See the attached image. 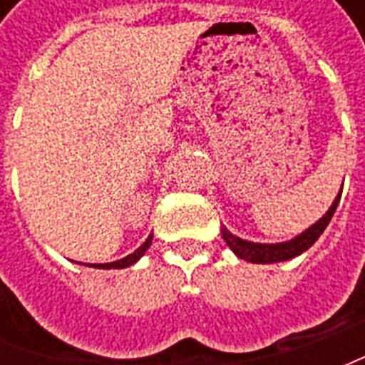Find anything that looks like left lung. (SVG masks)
<instances>
[{"label": "left lung", "instance_id": "8db88e82", "mask_svg": "<svg viewBox=\"0 0 365 365\" xmlns=\"http://www.w3.org/2000/svg\"><path fill=\"white\" fill-rule=\"evenodd\" d=\"M340 195H342V190L338 191V195L332 201V205L329 207V211L322 215L319 221L313 222L309 229L303 230L297 237L289 238V240H283V242H252V240H246V238L232 235L225 225L221 227L222 238L240 260L252 262V264H275V262L291 260V258H295L299 254L309 250L319 240V237L324 232L327 225H329L332 215L336 211Z\"/></svg>", "mask_w": 365, "mask_h": 365}]
</instances>
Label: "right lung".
Returning a JSON list of instances; mask_svg holds the SVG:
<instances>
[{
  "mask_svg": "<svg viewBox=\"0 0 365 365\" xmlns=\"http://www.w3.org/2000/svg\"><path fill=\"white\" fill-rule=\"evenodd\" d=\"M152 245V235L146 240H144L143 245L136 248L135 252L128 254L125 258H120V260H115V262H107V264H83V266H90V268H99V269H123V268H128V266H133L136 262L143 258L146 250L150 248Z\"/></svg>",
  "mask_w": 365,
  "mask_h": 365,
  "instance_id": "obj_1",
  "label": "right lung"
}]
</instances>
